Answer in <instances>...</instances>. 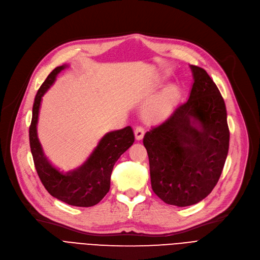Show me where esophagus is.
Here are the masks:
<instances>
[{
	"label": "esophagus",
	"mask_w": 260,
	"mask_h": 260,
	"mask_svg": "<svg viewBox=\"0 0 260 260\" xmlns=\"http://www.w3.org/2000/svg\"><path fill=\"white\" fill-rule=\"evenodd\" d=\"M144 128L143 127H141V126H137L136 128H135V138H136V140H138V141H140V140H142L143 139V137H144Z\"/></svg>",
	"instance_id": "esophagus-1"
}]
</instances>
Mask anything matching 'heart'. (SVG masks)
<instances>
[{"mask_svg": "<svg viewBox=\"0 0 260 260\" xmlns=\"http://www.w3.org/2000/svg\"><path fill=\"white\" fill-rule=\"evenodd\" d=\"M177 99L175 85H167L146 103L143 108V117L148 122H156L166 117L173 108Z\"/></svg>", "mask_w": 260, "mask_h": 260, "instance_id": "obj_1", "label": "heart"}]
</instances>
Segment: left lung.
Returning <instances> with one entry per match:
<instances>
[{
  "label": "left lung",
  "mask_w": 260,
  "mask_h": 260,
  "mask_svg": "<svg viewBox=\"0 0 260 260\" xmlns=\"http://www.w3.org/2000/svg\"><path fill=\"white\" fill-rule=\"evenodd\" d=\"M190 67L194 82L188 100L143 139L153 192L165 203L180 207L200 202L212 191L229 148L221 93L203 68Z\"/></svg>",
  "instance_id": "8db88e82"
}]
</instances>
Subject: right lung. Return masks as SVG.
<instances>
[{
  "mask_svg": "<svg viewBox=\"0 0 260 260\" xmlns=\"http://www.w3.org/2000/svg\"><path fill=\"white\" fill-rule=\"evenodd\" d=\"M66 67V64L56 67L36 94L29 131L30 147L37 174L46 191L69 205L89 207L98 204L109 192L114 165L133 145L135 136L131 126L107 133L80 167L66 172L55 168L39 142L37 123L42 96Z\"/></svg>",
  "mask_w": 260,
  "mask_h": 260,
  "instance_id": "add662e5",
  "label": "right lung"
}]
</instances>
